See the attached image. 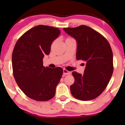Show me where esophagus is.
Here are the masks:
<instances>
[{
    "label": "esophagus",
    "instance_id": "obj_1",
    "mask_svg": "<svg viewBox=\"0 0 125 125\" xmlns=\"http://www.w3.org/2000/svg\"><path fill=\"white\" fill-rule=\"evenodd\" d=\"M71 73V72L67 71V70L66 69H63V74L64 75H67V74H70Z\"/></svg>",
    "mask_w": 125,
    "mask_h": 125
}]
</instances>
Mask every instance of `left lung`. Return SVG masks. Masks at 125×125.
<instances>
[{
	"label": "left lung",
	"mask_w": 125,
	"mask_h": 125,
	"mask_svg": "<svg viewBox=\"0 0 125 125\" xmlns=\"http://www.w3.org/2000/svg\"><path fill=\"white\" fill-rule=\"evenodd\" d=\"M63 30L76 41V59L86 62L83 74L72 72L74 82L70 87L71 94L81 100L94 99L105 89L112 75L111 47L102 35L87 26Z\"/></svg>",
	"instance_id": "left-lung-1"
}]
</instances>
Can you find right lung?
<instances>
[{"mask_svg": "<svg viewBox=\"0 0 125 125\" xmlns=\"http://www.w3.org/2000/svg\"><path fill=\"white\" fill-rule=\"evenodd\" d=\"M61 34L58 28L33 27L17 41L12 53V68L17 84L27 96L46 101L54 96L63 74L61 67H45L43 58L51 52L52 42Z\"/></svg>", "mask_w": 125, "mask_h": 125, "instance_id": "add662e5", "label": "right lung"}]
</instances>
